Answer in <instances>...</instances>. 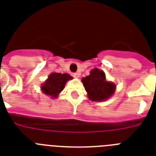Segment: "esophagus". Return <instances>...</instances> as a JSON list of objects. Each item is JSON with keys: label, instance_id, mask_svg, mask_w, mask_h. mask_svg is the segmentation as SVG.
<instances>
[{"label": "esophagus", "instance_id": "34e87169", "mask_svg": "<svg viewBox=\"0 0 156 156\" xmlns=\"http://www.w3.org/2000/svg\"><path fill=\"white\" fill-rule=\"evenodd\" d=\"M73 76H74V78H79V76H80V73H79V72H75V73H73Z\"/></svg>", "mask_w": 156, "mask_h": 156}]
</instances>
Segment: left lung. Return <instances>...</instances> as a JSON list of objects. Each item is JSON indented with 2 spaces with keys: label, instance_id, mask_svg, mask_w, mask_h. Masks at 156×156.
<instances>
[{
  "label": "left lung",
  "instance_id": "obj_1",
  "mask_svg": "<svg viewBox=\"0 0 156 156\" xmlns=\"http://www.w3.org/2000/svg\"><path fill=\"white\" fill-rule=\"evenodd\" d=\"M85 90L91 101H102L112 96L115 90V84L105 81V74L102 70L94 68L90 74L82 79Z\"/></svg>",
  "mask_w": 156,
  "mask_h": 156
}]
</instances>
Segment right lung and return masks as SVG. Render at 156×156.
I'll list each match as a JSON object with an SVG mask.
<instances>
[{
  "label": "right lung",
  "mask_w": 156,
  "mask_h": 156,
  "mask_svg": "<svg viewBox=\"0 0 156 156\" xmlns=\"http://www.w3.org/2000/svg\"><path fill=\"white\" fill-rule=\"evenodd\" d=\"M70 79H72V77L68 74L52 73L42 86V91L51 98H57L58 94L63 90L66 82Z\"/></svg>",
  "instance_id": "right-lung-1"
}]
</instances>
